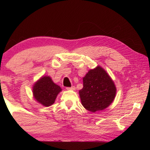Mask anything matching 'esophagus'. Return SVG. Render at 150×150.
Here are the masks:
<instances>
[{"instance_id":"34e87169","label":"esophagus","mask_w":150,"mask_h":150,"mask_svg":"<svg viewBox=\"0 0 150 150\" xmlns=\"http://www.w3.org/2000/svg\"><path fill=\"white\" fill-rule=\"evenodd\" d=\"M66 89L74 91V90H75V86H72L71 87H67V88H66Z\"/></svg>"}]
</instances>
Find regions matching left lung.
<instances>
[{
  "label": "left lung",
  "mask_w": 150,
  "mask_h": 150,
  "mask_svg": "<svg viewBox=\"0 0 150 150\" xmlns=\"http://www.w3.org/2000/svg\"><path fill=\"white\" fill-rule=\"evenodd\" d=\"M116 91L115 83L110 76L98 66L83 77V88L79 91L81 103L92 112L104 110L112 103Z\"/></svg>",
  "instance_id": "1"
}]
</instances>
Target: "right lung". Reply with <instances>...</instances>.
<instances>
[{"label":"right lung","instance_id":"add662e5","mask_svg":"<svg viewBox=\"0 0 150 150\" xmlns=\"http://www.w3.org/2000/svg\"><path fill=\"white\" fill-rule=\"evenodd\" d=\"M62 88L53 82L50 77H43L35 83L33 87V94L35 99L45 106L54 103Z\"/></svg>","mask_w":150,"mask_h":150}]
</instances>
